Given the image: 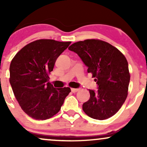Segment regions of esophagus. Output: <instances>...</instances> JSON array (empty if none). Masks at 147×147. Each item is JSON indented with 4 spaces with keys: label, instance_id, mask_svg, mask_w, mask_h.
Here are the masks:
<instances>
[{
    "label": "esophagus",
    "instance_id": "1",
    "mask_svg": "<svg viewBox=\"0 0 147 147\" xmlns=\"http://www.w3.org/2000/svg\"><path fill=\"white\" fill-rule=\"evenodd\" d=\"M79 90V88H71V91L72 92H77V91H78Z\"/></svg>",
    "mask_w": 147,
    "mask_h": 147
}]
</instances>
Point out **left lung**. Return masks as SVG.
<instances>
[{
  "label": "left lung",
  "mask_w": 147,
  "mask_h": 147,
  "mask_svg": "<svg viewBox=\"0 0 147 147\" xmlns=\"http://www.w3.org/2000/svg\"><path fill=\"white\" fill-rule=\"evenodd\" d=\"M68 49L78 55L97 84L96 92L89 90L90 99L83 104V111L99 120L112 117L127 97L130 74L126 57L115 47L98 39L76 42Z\"/></svg>",
  "instance_id": "left-lung-1"
}]
</instances>
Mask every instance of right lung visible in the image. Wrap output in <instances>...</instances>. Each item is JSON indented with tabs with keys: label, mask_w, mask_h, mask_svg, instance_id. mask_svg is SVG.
Here are the masks:
<instances>
[{
	"label": "right lung",
	"mask_w": 147,
	"mask_h": 147,
	"mask_svg": "<svg viewBox=\"0 0 147 147\" xmlns=\"http://www.w3.org/2000/svg\"><path fill=\"white\" fill-rule=\"evenodd\" d=\"M71 42L34 41L17 52L9 67V83L22 110L30 117L45 120L60 111L68 87L57 88L48 82L57 59Z\"/></svg>",
	"instance_id": "add662e5"
}]
</instances>
